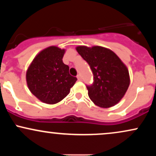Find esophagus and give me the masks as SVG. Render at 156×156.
Listing matches in <instances>:
<instances>
[{
	"label": "esophagus",
	"instance_id": "esophagus-1",
	"mask_svg": "<svg viewBox=\"0 0 156 156\" xmlns=\"http://www.w3.org/2000/svg\"><path fill=\"white\" fill-rule=\"evenodd\" d=\"M77 78H78V80H79V81H80V80H82L80 75H78V76H77Z\"/></svg>",
	"mask_w": 156,
	"mask_h": 156
}]
</instances>
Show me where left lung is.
<instances>
[{"instance_id": "obj_1", "label": "left lung", "mask_w": 156, "mask_h": 156, "mask_svg": "<svg viewBox=\"0 0 156 156\" xmlns=\"http://www.w3.org/2000/svg\"><path fill=\"white\" fill-rule=\"evenodd\" d=\"M77 51L92 69L94 80L87 85L94 104L109 108L120 101L130 84L129 73L120 58L111 50L94 46H78Z\"/></svg>"}]
</instances>
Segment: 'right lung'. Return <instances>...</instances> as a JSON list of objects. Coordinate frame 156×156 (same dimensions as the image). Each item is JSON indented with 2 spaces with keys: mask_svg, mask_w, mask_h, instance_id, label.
<instances>
[{
  "mask_svg": "<svg viewBox=\"0 0 156 156\" xmlns=\"http://www.w3.org/2000/svg\"><path fill=\"white\" fill-rule=\"evenodd\" d=\"M65 50L55 46L47 48L35 57L26 73L28 89L43 103L55 104L69 93L77 80L63 63Z\"/></svg>",
  "mask_w": 156,
  "mask_h": 156,
  "instance_id": "add662e5",
  "label": "right lung"
}]
</instances>
